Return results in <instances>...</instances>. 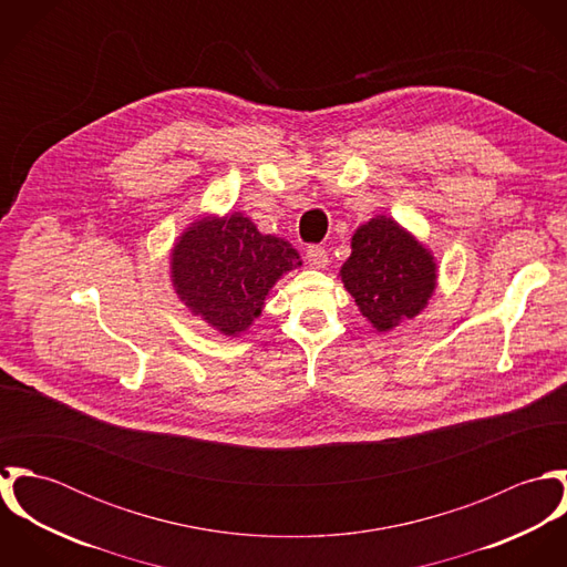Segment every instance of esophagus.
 <instances>
[{
	"label": "esophagus",
	"instance_id": "esophagus-1",
	"mask_svg": "<svg viewBox=\"0 0 567 567\" xmlns=\"http://www.w3.org/2000/svg\"><path fill=\"white\" fill-rule=\"evenodd\" d=\"M306 257H308V264L315 266V268H323L324 264H327V250H324V246H321V244L308 246Z\"/></svg>",
	"mask_w": 567,
	"mask_h": 567
}]
</instances>
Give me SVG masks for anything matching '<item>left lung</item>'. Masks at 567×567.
<instances>
[{
  "label": "left lung",
  "mask_w": 567,
  "mask_h": 567,
  "mask_svg": "<svg viewBox=\"0 0 567 567\" xmlns=\"http://www.w3.org/2000/svg\"><path fill=\"white\" fill-rule=\"evenodd\" d=\"M340 279L362 317L378 331H389L427 306L436 288V264L404 227L378 216L353 234Z\"/></svg>",
  "instance_id": "left-lung-1"
}]
</instances>
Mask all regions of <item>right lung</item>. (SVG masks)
<instances>
[{
	"instance_id": "add662e5",
	"label": "right lung",
	"mask_w": 567,
	"mask_h": 567,
	"mask_svg": "<svg viewBox=\"0 0 567 567\" xmlns=\"http://www.w3.org/2000/svg\"><path fill=\"white\" fill-rule=\"evenodd\" d=\"M299 266L290 244L259 234L240 212L192 223L169 255L178 299L225 336L246 331L277 279Z\"/></svg>"
}]
</instances>
